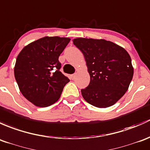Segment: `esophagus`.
I'll return each mask as SVG.
<instances>
[{
  "label": "esophagus",
  "instance_id": "1",
  "mask_svg": "<svg viewBox=\"0 0 150 150\" xmlns=\"http://www.w3.org/2000/svg\"><path fill=\"white\" fill-rule=\"evenodd\" d=\"M76 76V74H74L71 75V79H74Z\"/></svg>",
  "mask_w": 150,
  "mask_h": 150
}]
</instances>
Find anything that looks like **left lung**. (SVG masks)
Listing matches in <instances>:
<instances>
[{
  "instance_id": "1",
  "label": "left lung",
  "mask_w": 150,
  "mask_h": 150,
  "mask_svg": "<svg viewBox=\"0 0 150 150\" xmlns=\"http://www.w3.org/2000/svg\"><path fill=\"white\" fill-rule=\"evenodd\" d=\"M84 55L90 76L87 87L81 89L84 100L100 108L116 103L129 89L134 75L132 59L123 47L103 39L73 40Z\"/></svg>"
}]
</instances>
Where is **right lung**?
<instances>
[{
  "mask_svg": "<svg viewBox=\"0 0 150 150\" xmlns=\"http://www.w3.org/2000/svg\"><path fill=\"white\" fill-rule=\"evenodd\" d=\"M71 39L45 37L29 43L16 58L14 76L20 92L35 106L45 108L58 100L70 80L60 71V55Z\"/></svg>",
  "mask_w": 150,
  "mask_h": 150,
  "instance_id": "1",
  "label": "right lung"
}]
</instances>
